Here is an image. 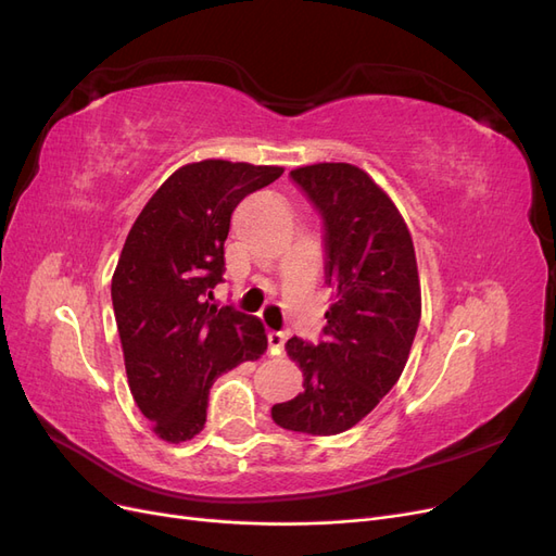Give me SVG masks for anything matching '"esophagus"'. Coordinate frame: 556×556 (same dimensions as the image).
<instances>
[{"mask_svg": "<svg viewBox=\"0 0 556 556\" xmlns=\"http://www.w3.org/2000/svg\"><path fill=\"white\" fill-rule=\"evenodd\" d=\"M285 341H288L285 331H268V350H271V355H282Z\"/></svg>", "mask_w": 556, "mask_h": 556, "instance_id": "1", "label": "esophagus"}]
</instances>
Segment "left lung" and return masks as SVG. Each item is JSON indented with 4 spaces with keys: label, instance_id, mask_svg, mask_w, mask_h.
I'll return each mask as SVG.
<instances>
[{
    "label": "left lung",
    "instance_id": "8db88e82",
    "mask_svg": "<svg viewBox=\"0 0 556 556\" xmlns=\"http://www.w3.org/2000/svg\"><path fill=\"white\" fill-rule=\"evenodd\" d=\"M325 227V278L336 304L317 345L288 341L304 392L276 403L282 429L333 435L355 427L396 384L422 315L410 231L374 178L345 162L290 172Z\"/></svg>",
    "mask_w": 556,
    "mask_h": 556
}]
</instances>
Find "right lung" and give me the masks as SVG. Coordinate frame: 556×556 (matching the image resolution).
I'll use <instances>...</instances> for the list:
<instances>
[{
    "mask_svg": "<svg viewBox=\"0 0 556 556\" xmlns=\"http://www.w3.org/2000/svg\"><path fill=\"white\" fill-rule=\"evenodd\" d=\"M282 166L204 160L185 164L150 197L111 280L127 380L162 441H190L206 425L217 376L266 350L257 317L208 304L223 282L225 241L241 201Z\"/></svg>",
    "mask_w": 556,
    "mask_h": 556,
    "instance_id": "1",
    "label": "right lung"
}]
</instances>
